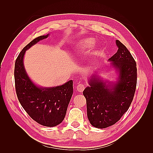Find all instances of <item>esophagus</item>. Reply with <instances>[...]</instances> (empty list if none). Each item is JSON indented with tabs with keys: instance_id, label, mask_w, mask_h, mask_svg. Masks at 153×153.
I'll list each match as a JSON object with an SVG mask.
<instances>
[{
	"instance_id": "obj_1",
	"label": "esophagus",
	"mask_w": 153,
	"mask_h": 153,
	"mask_svg": "<svg viewBox=\"0 0 153 153\" xmlns=\"http://www.w3.org/2000/svg\"><path fill=\"white\" fill-rule=\"evenodd\" d=\"M85 86L83 83H79L77 86V90L78 91V92H80V93H82L83 91V90L85 89Z\"/></svg>"
}]
</instances>
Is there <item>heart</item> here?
Returning a JSON list of instances; mask_svg holds the SVG:
<instances>
[{"instance_id":"heart-1","label":"heart","mask_w":153,"mask_h":153,"mask_svg":"<svg viewBox=\"0 0 153 153\" xmlns=\"http://www.w3.org/2000/svg\"><path fill=\"white\" fill-rule=\"evenodd\" d=\"M95 45V40L93 38H85L79 41L76 46V53L78 55H83L88 52ZM97 53L96 50H94L92 55H95Z\"/></svg>"}]
</instances>
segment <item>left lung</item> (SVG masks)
<instances>
[{"label":"left lung","mask_w":153,"mask_h":153,"mask_svg":"<svg viewBox=\"0 0 153 153\" xmlns=\"http://www.w3.org/2000/svg\"><path fill=\"white\" fill-rule=\"evenodd\" d=\"M116 44L118 51L108 61L118 74L116 82L103 80L95 71L88 81L89 86L83 92L87 118L97 128H108L120 120L131 105L137 85L134 58L120 41L116 40Z\"/></svg>","instance_id":"8db88e82"}]
</instances>
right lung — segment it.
<instances>
[{
	"label": "right lung",
	"instance_id": "1",
	"mask_svg": "<svg viewBox=\"0 0 153 153\" xmlns=\"http://www.w3.org/2000/svg\"><path fill=\"white\" fill-rule=\"evenodd\" d=\"M48 35L35 38L23 48L15 62L14 79L18 99L29 116L42 126L54 127L66 116L73 94V81L55 87L38 86L29 77L24 64L25 51Z\"/></svg>",
	"mask_w": 153,
	"mask_h": 153
}]
</instances>
